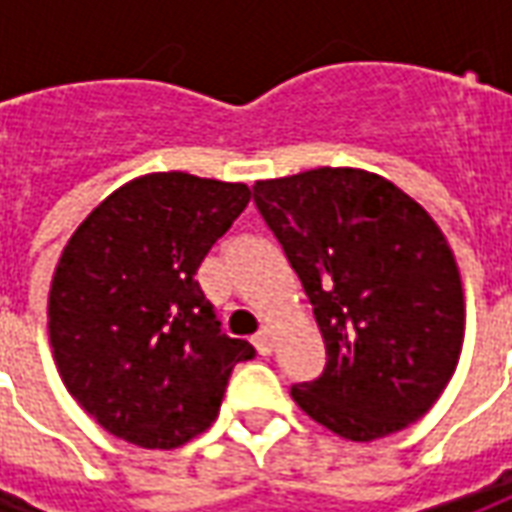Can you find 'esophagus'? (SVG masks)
Returning a JSON list of instances; mask_svg holds the SVG:
<instances>
[{"label": "esophagus", "instance_id": "1", "mask_svg": "<svg viewBox=\"0 0 512 512\" xmlns=\"http://www.w3.org/2000/svg\"><path fill=\"white\" fill-rule=\"evenodd\" d=\"M252 343H255L257 354L268 356L271 351H274V337H271V329H260V332L252 337Z\"/></svg>", "mask_w": 512, "mask_h": 512}]
</instances>
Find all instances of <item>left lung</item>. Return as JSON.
<instances>
[{
  "label": "left lung",
  "instance_id": "1",
  "mask_svg": "<svg viewBox=\"0 0 512 512\" xmlns=\"http://www.w3.org/2000/svg\"><path fill=\"white\" fill-rule=\"evenodd\" d=\"M252 197L315 312L326 367L290 389L337 436L408 428L450 384L463 345V288L430 213L381 175L318 167L257 180Z\"/></svg>",
  "mask_w": 512,
  "mask_h": 512
}]
</instances>
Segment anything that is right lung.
I'll list each match as a JSON object with an SVG mask.
<instances>
[{
	"mask_svg": "<svg viewBox=\"0 0 512 512\" xmlns=\"http://www.w3.org/2000/svg\"><path fill=\"white\" fill-rule=\"evenodd\" d=\"M244 183L153 172L112 191L62 249L49 340L68 392L117 439L172 450L211 428L246 340L222 334L197 268L241 216Z\"/></svg>",
	"mask_w": 512,
	"mask_h": 512,
	"instance_id": "1",
	"label": "right lung"
}]
</instances>
